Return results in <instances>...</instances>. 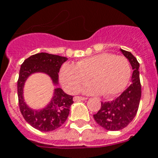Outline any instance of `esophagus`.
<instances>
[{
	"label": "esophagus",
	"instance_id": "obj_1",
	"mask_svg": "<svg viewBox=\"0 0 158 158\" xmlns=\"http://www.w3.org/2000/svg\"><path fill=\"white\" fill-rule=\"evenodd\" d=\"M87 98H84V97H74V101L76 102V101H85L87 100Z\"/></svg>",
	"mask_w": 158,
	"mask_h": 158
}]
</instances>
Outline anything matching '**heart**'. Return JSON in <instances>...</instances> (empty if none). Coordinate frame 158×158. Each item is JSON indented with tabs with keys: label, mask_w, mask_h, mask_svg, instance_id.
Returning a JSON list of instances; mask_svg holds the SVG:
<instances>
[{
	"label": "heart",
	"mask_w": 158,
	"mask_h": 158,
	"mask_svg": "<svg viewBox=\"0 0 158 158\" xmlns=\"http://www.w3.org/2000/svg\"><path fill=\"white\" fill-rule=\"evenodd\" d=\"M130 75V63L125 57L104 52L80 60L75 65L64 64L60 71V80L67 93L75 94L90 76L93 82L82 88L84 94L114 97L125 90Z\"/></svg>",
	"instance_id": "heart-1"
}]
</instances>
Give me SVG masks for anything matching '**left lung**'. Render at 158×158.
Wrapping results in <instances>:
<instances>
[{
    "instance_id": "8db88e82",
    "label": "left lung",
    "mask_w": 158,
    "mask_h": 158,
    "mask_svg": "<svg viewBox=\"0 0 158 158\" xmlns=\"http://www.w3.org/2000/svg\"><path fill=\"white\" fill-rule=\"evenodd\" d=\"M130 61L133 74L131 84L120 97L111 102H102L98 112L94 115V120L106 130L115 131L126 127L136 115L141 98V84L139 79V63L132 53L120 49Z\"/></svg>"
}]
</instances>
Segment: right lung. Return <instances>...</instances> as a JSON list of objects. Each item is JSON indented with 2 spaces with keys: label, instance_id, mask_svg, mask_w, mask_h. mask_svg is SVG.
I'll return each instance as SVG.
<instances>
[{
  "label": "right lung",
  "instance_id": "obj_1",
  "mask_svg": "<svg viewBox=\"0 0 158 158\" xmlns=\"http://www.w3.org/2000/svg\"><path fill=\"white\" fill-rule=\"evenodd\" d=\"M68 58L46 52L37 53L26 59L21 64L18 79V98L19 109L27 122L37 130L49 132L60 127L66 120L69 108L73 104V97L64 94L59 84L60 71L62 64ZM43 73L48 75L56 89L53 98L43 108L33 109L26 103L23 88L27 79L33 73Z\"/></svg>",
  "mask_w": 158,
  "mask_h": 158
}]
</instances>
